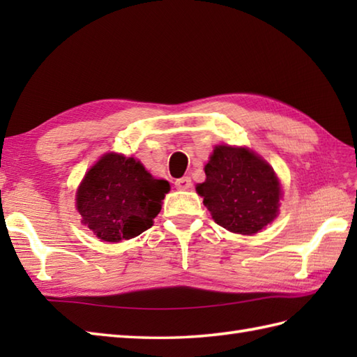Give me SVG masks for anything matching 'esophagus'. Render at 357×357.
<instances>
[{
	"label": "esophagus",
	"instance_id": "34e87169",
	"mask_svg": "<svg viewBox=\"0 0 357 357\" xmlns=\"http://www.w3.org/2000/svg\"><path fill=\"white\" fill-rule=\"evenodd\" d=\"M174 185H176V188H179V190H188V188L192 187V179L188 176L179 178L174 181Z\"/></svg>",
	"mask_w": 357,
	"mask_h": 357
}]
</instances>
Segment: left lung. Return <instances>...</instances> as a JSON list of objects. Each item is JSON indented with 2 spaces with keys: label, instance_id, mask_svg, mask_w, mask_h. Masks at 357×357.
<instances>
[{
  "label": "left lung",
  "instance_id": "8db88e82",
  "mask_svg": "<svg viewBox=\"0 0 357 357\" xmlns=\"http://www.w3.org/2000/svg\"><path fill=\"white\" fill-rule=\"evenodd\" d=\"M206 181L196 185L218 225L255 234L279 213L280 183L270 164L247 147L216 146L204 167Z\"/></svg>",
  "mask_w": 357,
  "mask_h": 357
}]
</instances>
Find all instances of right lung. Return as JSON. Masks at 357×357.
Masks as SVG:
<instances>
[{
	"label": "right lung",
	"instance_id": "1",
	"mask_svg": "<svg viewBox=\"0 0 357 357\" xmlns=\"http://www.w3.org/2000/svg\"><path fill=\"white\" fill-rule=\"evenodd\" d=\"M170 184L135 158L105 153L77 190L81 222L104 242L132 239L153 225Z\"/></svg>",
	"mask_w": 357,
	"mask_h": 357
}]
</instances>
